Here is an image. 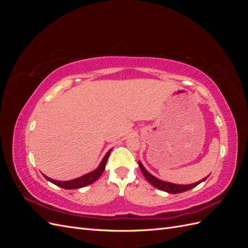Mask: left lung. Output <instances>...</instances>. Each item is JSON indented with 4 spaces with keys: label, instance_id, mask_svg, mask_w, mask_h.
<instances>
[{
    "label": "left lung",
    "instance_id": "left-lung-1",
    "mask_svg": "<svg viewBox=\"0 0 248 248\" xmlns=\"http://www.w3.org/2000/svg\"><path fill=\"white\" fill-rule=\"evenodd\" d=\"M139 166L140 169L142 172V175L145 176V178L148 180V181L151 183L154 187H156L157 189L162 190V191H166L168 193H180V192H184L187 190H190L193 187L198 186L200 183L204 182L205 180L209 177V175L207 177H205L204 179L200 180V181L196 182V183H192V184H175V183H170V182H167V181H163V180H160L158 178H156L155 176H153L152 174H150V172L145 169V167L142 166V163L140 161H139Z\"/></svg>",
    "mask_w": 248,
    "mask_h": 248
}]
</instances>
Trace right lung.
<instances>
[{
	"label": "right lung",
	"mask_w": 248,
	"mask_h": 248,
	"mask_svg": "<svg viewBox=\"0 0 248 248\" xmlns=\"http://www.w3.org/2000/svg\"><path fill=\"white\" fill-rule=\"evenodd\" d=\"M111 150L112 149L108 150V151L107 152V154L104 155V157L102 158L100 164L96 168V170L90 171V172H88V174L81 176L79 178L69 180V181H58V180L50 179L49 177H47L46 175H43V177L46 178L47 181L51 182L52 184H55V185H57L59 187H62V188H64V189L81 188V187H85L87 185H90V184L94 183L96 180L102 175L104 169H106V164H107V161H108V156H109V153H110Z\"/></svg>",
	"instance_id": "add662e5"
}]
</instances>
